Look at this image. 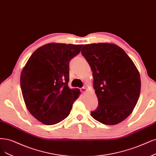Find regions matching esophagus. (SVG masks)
Wrapping results in <instances>:
<instances>
[{
	"mask_svg": "<svg viewBox=\"0 0 156 156\" xmlns=\"http://www.w3.org/2000/svg\"><path fill=\"white\" fill-rule=\"evenodd\" d=\"M80 90H81V92H83V93L84 94L86 92H87V88H86L85 87H83Z\"/></svg>",
	"mask_w": 156,
	"mask_h": 156,
	"instance_id": "34e87169",
	"label": "esophagus"
}]
</instances>
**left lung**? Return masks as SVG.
Returning a JSON list of instances; mask_svg holds the SVG:
<instances>
[{"label":"left lung","instance_id":"left-lung-1","mask_svg":"<svg viewBox=\"0 0 156 156\" xmlns=\"http://www.w3.org/2000/svg\"><path fill=\"white\" fill-rule=\"evenodd\" d=\"M82 55L91 68L99 106L94 119L107 125L124 121L133 112L141 91L137 68L122 48L101 42L85 44Z\"/></svg>","mask_w":156,"mask_h":156}]
</instances>
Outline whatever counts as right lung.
<instances>
[{
	"label": "right lung",
	"mask_w": 156,
	"mask_h": 156,
	"mask_svg": "<svg viewBox=\"0 0 156 156\" xmlns=\"http://www.w3.org/2000/svg\"><path fill=\"white\" fill-rule=\"evenodd\" d=\"M83 46L46 44L33 53L23 69L20 87L26 106L44 125H55L66 119L80 94L68 83L69 62Z\"/></svg>",
	"instance_id": "right-lung-1"
}]
</instances>
